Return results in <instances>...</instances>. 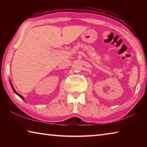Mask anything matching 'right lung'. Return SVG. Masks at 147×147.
Segmentation results:
<instances>
[{
	"mask_svg": "<svg viewBox=\"0 0 147 147\" xmlns=\"http://www.w3.org/2000/svg\"><path fill=\"white\" fill-rule=\"evenodd\" d=\"M9 82H10V85H11V88H12V89H13V91L15 92V93H16V94H17V95H18L19 96V97H21L22 99H23V100H24V98H23V96H22V95H21V94H19L18 93H17V92L16 91V90H15V89H14V88H13V85H12V84H11V81L10 80H9Z\"/></svg>",
	"mask_w": 147,
	"mask_h": 147,
	"instance_id": "right-lung-1",
	"label": "right lung"
}]
</instances>
